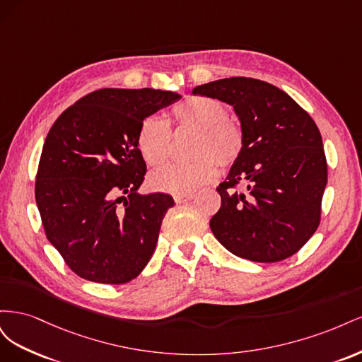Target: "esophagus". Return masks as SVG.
<instances>
[{
	"instance_id": "34e87169",
	"label": "esophagus",
	"mask_w": 362,
	"mask_h": 362,
	"mask_svg": "<svg viewBox=\"0 0 362 362\" xmlns=\"http://www.w3.org/2000/svg\"><path fill=\"white\" fill-rule=\"evenodd\" d=\"M193 196L194 194H178V196H175V202L177 204H182V202H187V201H192L193 199Z\"/></svg>"
}]
</instances>
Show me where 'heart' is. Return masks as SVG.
<instances>
[{
    "mask_svg": "<svg viewBox=\"0 0 362 362\" xmlns=\"http://www.w3.org/2000/svg\"><path fill=\"white\" fill-rule=\"evenodd\" d=\"M180 128L198 131L189 164H169L149 175L151 187L169 194H190L211 182L217 169L231 166L243 151V129L235 119L228 117V108L216 98L192 96L172 110ZM172 131L160 116H149L140 125L137 146L149 166H161L170 154Z\"/></svg>",
    "mask_w": 362,
    "mask_h": 362,
    "instance_id": "obj_1",
    "label": "heart"
}]
</instances>
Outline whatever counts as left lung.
Here are the masks:
<instances>
[{"mask_svg":"<svg viewBox=\"0 0 362 362\" xmlns=\"http://www.w3.org/2000/svg\"><path fill=\"white\" fill-rule=\"evenodd\" d=\"M233 105L243 151L218 184L221 210L210 221L231 254L255 262L294 255L320 223L327 164L320 131L291 96L266 81L233 76L194 87ZM240 183L245 189L234 191Z\"/></svg>","mask_w":362,"mask_h":362,"instance_id":"8db88e82","label":"left lung"}]
</instances>
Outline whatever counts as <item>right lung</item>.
Returning a JSON list of instances; mask_svg holds the SVG:
<instances>
[{"instance_id": "add662e5", "label": "right lung", "mask_w": 362, "mask_h": 362, "mask_svg": "<svg viewBox=\"0 0 362 362\" xmlns=\"http://www.w3.org/2000/svg\"><path fill=\"white\" fill-rule=\"evenodd\" d=\"M156 89H100L71 105L43 144L36 204L47 238L76 275L125 284L154 254L166 193L140 194L146 163L137 146L144 120L178 101Z\"/></svg>"}]
</instances>
